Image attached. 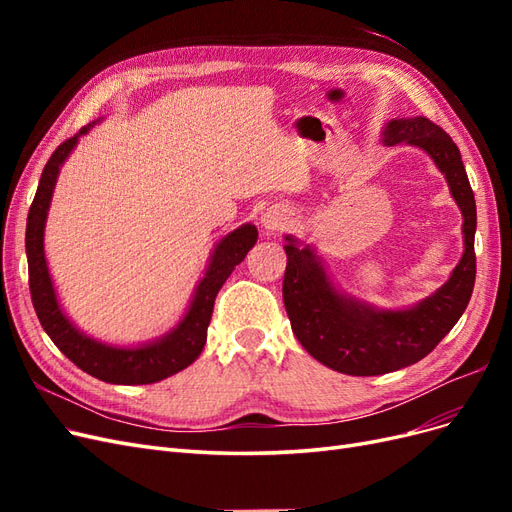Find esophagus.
<instances>
[{
    "label": "esophagus",
    "mask_w": 512,
    "mask_h": 512,
    "mask_svg": "<svg viewBox=\"0 0 512 512\" xmlns=\"http://www.w3.org/2000/svg\"><path fill=\"white\" fill-rule=\"evenodd\" d=\"M260 224H262V228L269 230V232L282 230L284 224H286V215L282 211H277V209H267V213H262Z\"/></svg>",
    "instance_id": "1"
}]
</instances>
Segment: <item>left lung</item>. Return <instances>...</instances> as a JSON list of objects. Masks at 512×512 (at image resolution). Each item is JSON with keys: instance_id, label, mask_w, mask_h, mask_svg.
Wrapping results in <instances>:
<instances>
[{"instance_id": "1", "label": "left lung", "mask_w": 512, "mask_h": 512, "mask_svg": "<svg viewBox=\"0 0 512 512\" xmlns=\"http://www.w3.org/2000/svg\"><path fill=\"white\" fill-rule=\"evenodd\" d=\"M382 143L414 145L438 166L463 215V254L427 299L386 309L339 290L314 245L286 235L282 292L292 333L316 361L348 376H380L421 361L466 312L476 280V203L453 138L427 117H408L386 121Z\"/></svg>"}]
</instances>
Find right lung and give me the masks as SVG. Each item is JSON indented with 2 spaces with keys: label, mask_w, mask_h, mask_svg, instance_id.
Listing matches in <instances>:
<instances>
[{
  "label": "right lung",
  "mask_w": 512,
  "mask_h": 512,
  "mask_svg": "<svg viewBox=\"0 0 512 512\" xmlns=\"http://www.w3.org/2000/svg\"><path fill=\"white\" fill-rule=\"evenodd\" d=\"M96 123L98 121H91L79 134L61 143L42 170L38 192L32 207H29L25 230L29 290H32L34 309L42 329L76 367L87 371L89 376L111 384L160 382L192 365L203 352L215 297H218L230 273L256 245L258 230L254 224H243L218 241L183 318L162 337L138 346H113L89 337L76 327L59 305L44 256V226L61 166L79 143V138L85 136Z\"/></svg>",
  "instance_id": "obj_1"
}]
</instances>
